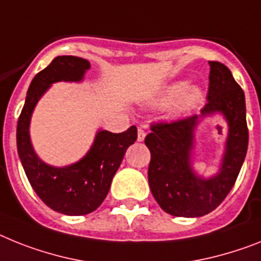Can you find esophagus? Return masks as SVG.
I'll return each mask as SVG.
<instances>
[{"mask_svg": "<svg viewBox=\"0 0 261 261\" xmlns=\"http://www.w3.org/2000/svg\"><path fill=\"white\" fill-rule=\"evenodd\" d=\"M144 138H146V133L142 128H139L138 130V142H143Z\"/></svg>", "mask_w": 261, "mask_h": 261, "instance_id": "1", "label": "esophagus"}]
</instances>
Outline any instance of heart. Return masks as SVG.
Instances as JSON below:
<instances>
[{"instance_id":"b5f03b06","label":"heart","mask_w":261,"mask_h":261,"mask_svg":"<svg viewBox=\"0 0 261 261\" xmlns=\"http://www.w3.org/2000/svg\"><path fill=\"white\" fill-rule=\"evenodd\" d=\"M201 99L203 93L199 86L187 85L186 82H175L155 95L150 105L155 109L170 106V115L172 118H180L195 110L200 105Z\"/></svg>"}]
</instances>
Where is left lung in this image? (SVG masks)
Segmentation results:
<instances>
[{
    "instance_id": "1",
    "label": "left lung",
    "mask_w": 261,
    "mask_h": 261,
    "mask_svg": "<svg viewBox=\"0 0 261 261\" xmlns=\"http://www.w3.org/2000/svg\"><path fill=\"white\" fill-rule=\"evenodd\" d=\"M207 105L200 115L151 126L144 143L151 152L148 185L158 204L172 216L198 218L218 207L235 185L248 148L246 97L225 65L210 61ZM222 113L229 126L218 172L204 178L194 171V133L203 117Z\"/></svg>"
}]
</instances>
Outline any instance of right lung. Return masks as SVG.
Here are the masks:
<instances>
[{
    "label": "right lung",
    "mask_w": 261,
    "mask_h": 261,
    "mask_svg": "<svg viewBox=\"0 0 261 261\" xmlns=\"http://www.w3.org/2000/svg\"><path fill=\"white\" fill-rule=\"evenodd\" d=\"M90 62L74 56H58L30 83L17 124V150L33 190L46 205L65 215H87L102 204L128 146L137 141V127L120 134L98 130L86 155L69 166L57 167L37 155L30 139V120L43 94L57 82H82Z\"/></svg>",
    "instance_id": "right-lung-1"
}]
</instances>
